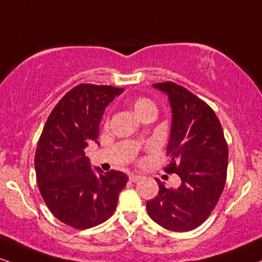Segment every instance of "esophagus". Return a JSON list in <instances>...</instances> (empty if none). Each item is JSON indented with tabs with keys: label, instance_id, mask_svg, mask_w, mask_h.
Returning a JSON list of instances; mask_svg holds the SVG:
<instances>
[{
	"label": "esophagus",
	"instance_id": "1",
	"mask_svg": "<svg viewBox=\"0 0 262 262\" xmlns=\"http://www.w3.org/2000/svg\"><path fill=\"white\" fill-rule=\"evenodd\" d=\"M129 180H130L132 183H138V181L140 180V177H138V175L132 174V175H129Z\"/></svg>",
	"mask_w": 262,
	"mask_h": 262
}]
</instances>
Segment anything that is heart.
<instances>
[{"label": "heart", "mask_w": 262, "mask_h": 262, "mask_svg": "<svg viewBox=\"0 0 262 262\" xmlns=\"http://www.w3.org/2000/svg\"><path fill=\"white\" fill-rule=\"evenodd\" d=\"M132 107H133L135 114H137L140 118H144L145 116L150 114L156 115V112H157V106H156L155 102L152 101L151 99L145 97L135 98L134 100L132 101ZM106 123H108V118L106 120Z\"/></svg>", "instance_id": "b5f03b06"}]
</instances>
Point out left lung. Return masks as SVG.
I'll return each instance as SVG.
<instances>
[{
    "label": "left lung",
    "instance_id": "8db88e82",
    "mask_svg": "<svg viewBox=\"0 0 262 262\" xmlns=\"http://www.w3.org/2000/svg\"><path fill=\"white\" fill-rule=\"evenodd\" d=\"M168 95L173 120L167 155V173L181 179L178 188H167L158 179V194L147 201L155 223L174 232L194 230L207 220L223 193L228 148L221 123L207 102L174 82L155 83Z\"/></svg>",
    "mask_w": 262,
    "mask_h": 262
}]
</instances>
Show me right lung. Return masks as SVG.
Wrapping results in <instances>:
<instances>
[{
  "label": "right lung",
  "instance_id": "right-lung-1",
  "mask_svg": "<svg viewBox=\"0 0 262 262\" xmlns=\"http://www.w3.org/2000/svg\"><path fill=\"white\" fill-rule=\"evenodd\" d=\"M123 88L82 83L55 105L37 142L36 179L52 214L69 226L85 230L114 214L128 177L118 170L91 169L84 148L98 142L105 107Z\"/></svg>",
  "mask_w": 262,
  "mask_h": 262
}]
</instances>
